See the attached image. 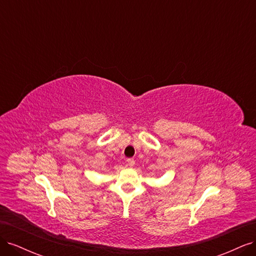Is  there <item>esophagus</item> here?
Returning <instances> with one entry per match:
<instances>
[{"label":"esophagus","instance_id":"esophagus-1","mask_svg":"<svg viewBox=\"0 0 256 256\" xmlns=\"http://www.w3.org/2000/svg\"><path fill=\"white\" fill-rule=\"evenodd\" d=\"M127 164H128L129 166H134V160L132 158L127 159Z\"/></svg>","mask_w":256,"mask_h":256}]
</instances>
